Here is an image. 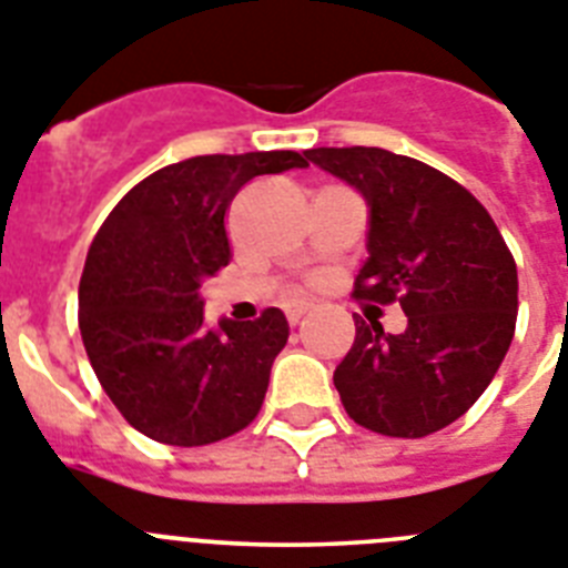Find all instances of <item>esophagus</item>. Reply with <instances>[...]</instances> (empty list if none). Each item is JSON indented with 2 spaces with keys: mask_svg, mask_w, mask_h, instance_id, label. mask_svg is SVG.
Segmentation results:
<instances>
[{
  "mask_svg": "<svg viewBox=\"0 0 568 568\" xmlns=\"http://www.w3.org/2000/svg\"><path fill=\"white\" fill-rule=\"evenodd\" d=\"M308 312H312V306H308V303H300V306H288V308H285V317H288V324L297 326L300 321H303V317L308 315Z\"/></svg>",
  "mask_w": 568,
  "mask_h": 568,
  "instance_id": "34e87169",
  "label": "esophagus"
}]
</instances>
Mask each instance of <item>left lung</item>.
Returning <instances> with one entry per match:
<instances>
[{
	"instance_id": "obj_1",
	"label": "left lung",
	"mask_w": 568,
	"mask_h": 568,
	"mask_svg": "<svg viewBox=\"0 0 568 568\" xmlns=\"http://www.w3.org/2000/svg\"><path fill=\"white\" fill-rule=\"evenodd\" d=\"M317 169L367 204V260L356 297L399 300V335L356 321L335 367L358 426L426 437L469 412L499 371L516 329V262L490 212L432 165L385 149H312Z\"/></svg>"
}]
</instances>
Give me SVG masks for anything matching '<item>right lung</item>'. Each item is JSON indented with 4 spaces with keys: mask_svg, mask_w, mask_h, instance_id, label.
<instances>
[{
    "mask_svg": "<svg viewBox=\"0 0 568 568\" xmlns=\"http://www.w3.org/2000/svg\"><path fill=\"white\" fill-rule=\"evenodd\" d=\"M297 151L189 156L136 183L87 253L78 326L104 394L136 432L204 446L262 408L288 321L204 324L201 283L230 262L224 212L260 174L306 169Z\"/></svg>",
    "mask_w": 568,
    "mask_h": 568,
    "instance_id": "add662e5",
    "label": "right lung"
}]
</instances>
